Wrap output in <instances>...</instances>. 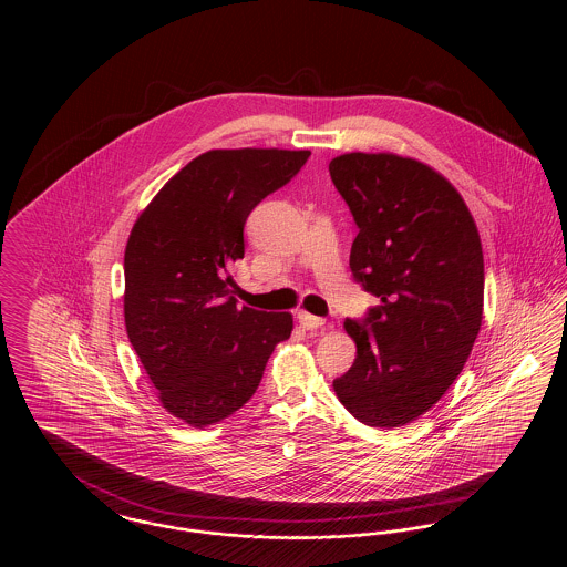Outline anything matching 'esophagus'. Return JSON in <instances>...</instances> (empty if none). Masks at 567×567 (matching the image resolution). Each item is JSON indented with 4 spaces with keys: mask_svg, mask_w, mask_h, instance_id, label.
I'll use <instances>...</instances> for the list:
<instances>
[{
    "mask_svg": "<svg viewBox=\"0 0 567 567\" xmlns=\"http://www.w3.org/2000/svg\"><path fill=\"white\" fill-rule=\"evenodd\" d=\"M297 321L299 324L303 327V329H319V327H323L324 319L321 317H312V315H308V312H297Z\"/></svg>",
    "mask_w": 567,
    "mask_h": 567,
    "instance_id": "obj_1",
    "label": "esophagus"
}]
</instances>
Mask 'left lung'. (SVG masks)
Segmentation results:
<instances>
[{
    "label": "left lung",
    "mask_w": 567,
    "mask_h": 567,
    "mask_svg": "<svg viewBox=\"0 0 567 567\" xmlns=\"http://www.w3.org/2000/svg\"><path fill=\"white\" fill-rule=\"evenodd\" d=\"M329 174L359 227L351 271L380 299L344 321L357 357L333 391L370 427L425 414L461 374L483 323L485 261L458 190L430 165L347 153Z\"/></svg>",
    "instance_id": "left-lung-1"
}]
</instances>
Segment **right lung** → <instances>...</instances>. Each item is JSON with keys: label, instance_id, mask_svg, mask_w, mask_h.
I'll return each mask as SVG.
<instances>
[{"label": "right lung", "instance_id": "add662e5", "mask_svg": "<svg viewBox=\"0 0 567 567\" xmlns=\"http://www.w3.org/2000/svg\"><path fill=\"white\" fill-rule=\"evenodd\" d=\"M310 151L216 148L174 174L142 210L125 248V327L163 408L208 427L257 391L289 312L238 308L231 268L244 223L287 185Z\"/></svg>", "mask_w": 567, "mask_h": 567}]
</instances>
